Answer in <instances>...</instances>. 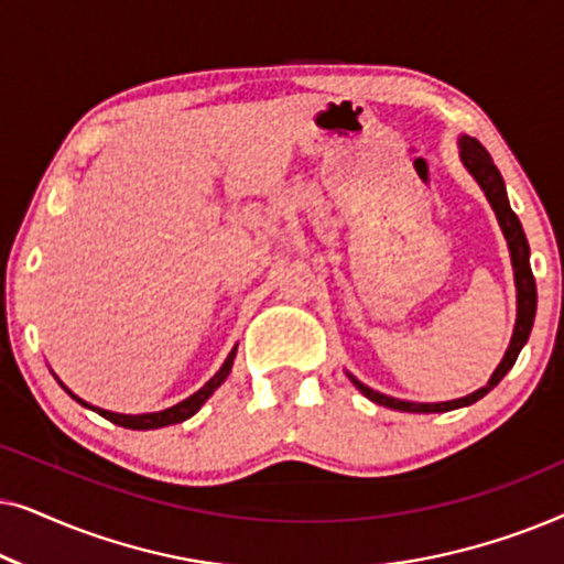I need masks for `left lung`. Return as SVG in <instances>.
<instances>
[{
    "mask_svg": "<svg viewBox=\"0 0 564 564\" xmlns=\"http://www.w3.org/2000/svg\"><path fill=\"white\" fill-rule=\"evenodd\" d=\"M459 149H462V161H465L469 174L475 176L477 184H480L482 192H485V197H488V203L492 205V210H496L498 223H500V228H503V236L508 241V249H511L516 290H519V315H516V328H513V336H511V346H508L503 361H500L498 369L492 372V377L488 380V384H485V388H480L467 398L449 400V403H408V400L388 398V395H382V392L367 388V384H361L357 377L349 375V380L357 384V388L365 392V395L372 400V403L392 408V411L444 413V411H454V408H462V405H473L475 400L488 395V392L496 388V384L508 375V369L516 365V359H519V351L523 349V344H527V338L531 334V326H534L536 282H534V274H531V264H529V241H527V234H523V228H521L519 215H516L511 210V205H508L503 176H500L496 164H492L490 153L482 149L480 141H475V138L465 135L459 141Z\"/></svg>",
    "mask_w": 564,
    "mask_h": 564,
    "instance_id": "obj_1",
    "label": "left lung"
}]
</instances>
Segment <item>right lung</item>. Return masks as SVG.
<instances>
[{
  "instance_id": "add662e5",
  "label": "right lung",
  "mask_w": 564,
  "mask_h": 564,
  "mask_svg": "<svg viewBox=\"0 0 564 564\" xmlns=\"http://www.w3.org/2000/svg\"><path fill=\"white\" fill-rule=\"evenodd\" d=\"M234 357H236V346H234V351L228 354V359L223 361V367L218 369V372H215V377L210 382H205L203 388H199L195 395H189L187 400H182V403H176V405H172V408H166V411H159V413H143V415H122V413H110V411H102V408H95V405H87L84 403V400H79L74 395L72 390L68 388H64L68 395H72L76 403H82V405H87V408H91V411L95 413H99L102 415V419H107V421H112L115 426H122V429H133V431H151V429H164V426H172V423H182V421H187L189 415H195L199 408H203V403L207 398L213 395L215 390L220 388L223 382H226V377H228V372H230V367H234Z\"/></svg>"
}]
</instances>
